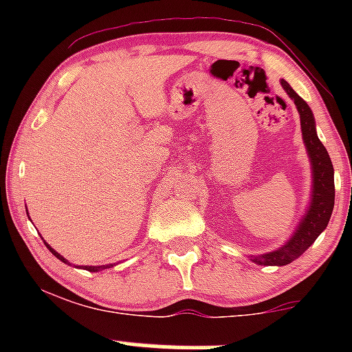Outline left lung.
<instances>
[{"mask_svg":"<svg viewBox=\"0 0 352 352\" xmlns=\"http://www.w3.org/2000/svg\"><path fill=\"white\" fill-rule=\"evenodd\" d=\"M281 86L288 92L289 98L294 100L298 112H300L302 140H305L311 165H313V195H311L313 200H311V207L305 220L301 221L300 228L294 232L288 243L276 252L252 258L254 263L263 266H285L296 260L298 256H301L314 243V240L321 235L322 230L328 227V221L334 208V168L328 151L316 134L313 112L286 80H281Z\"/></svg>","mask_w":352,"mask_h":352,"instance_id":"8db88e82","label":"left lung"}]
</instances>
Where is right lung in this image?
I'll return each instance as SVG.
<instances>
[{"label":"right lung","mask_w":352,"mask_h":352,"mask_svg":"<svg viewBox=\"0 0 352 352\" xmlns=\"http://www.w3.org/2000/svg\"><path fill=\"white\" fill-rule=\"evenodd\" d=\"M46 246H47V248H50V252H51L52 254H54L56 258H59L60 261H64V263H67V261H66V258H63V256H60V254H59L58 252H54V250H52L51 246L47 245V243H46ZM111 266H112V265H106V266H86V268H84V270H87V272H99V270H106V268H111Z\"/></svg>","instance_id":"obj_1"}]
</instances>
